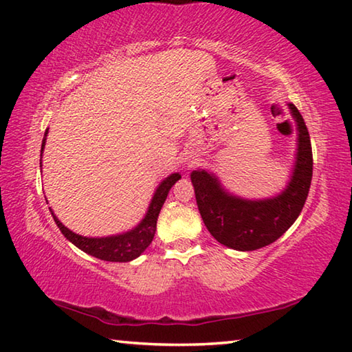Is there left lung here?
<instances>
[{
	"label": "left lung",
	"instance_id": "8db88e82",
	"mask_svg": "<svg viewBox=\"0 0 352 352\" xmlns=\"http://www.w3.org/2000/svg\"><path fill=\"white\" fill-rule=\"evenodd\" d=\"M297 129L293 168L285 188L271 197L247 199L231 193L208 170L191 171L199 213L219 243L237 251H254L277 241L302 213L313 177V151L307 125L294 104L288 102Z\"/></svg>",
	"mask_w": 352,
	"mask_h": 352
}]
</instances>
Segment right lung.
Returning <instances> with one entry per match:
<instances>
[{"label":"right lung","mask_w":352,"mask_h":352,"mask_svg":"<svg viewBox=\"0 0 352 352\" xmlns=\"http://www.w3.org/2000/svg\"><path fill=\"white\" fill-rule=\"evenodd\" d=\"M47 133H49V129L45 130L44 138H43L41 157L45 147ZM41 164H43L41 159H39V167H43ZM179 179H181V175L179 173H171L170 176L165 177L164 181L156 187L153 197H151V201L148 204L147 213H145V216L141 219V222L131 230L124 231V233L102 236V237H87V236L76 234L59 221V219L55 216V213L52 211V208L49 210L53 216V221H55V223L58 225V228L64 234V237L75 245V247L84 251V253L107 262H130L133 261V258L141 256L144 251L148 248L151 241H153L155 233H156L157 216L161 213V208L165 202V199H167L170 193L171 187H173ZM45 201H47V199H45Z\"/></svg>","instance_id":"obj_1"}]
</instances>
